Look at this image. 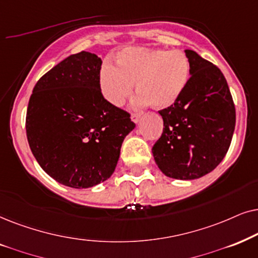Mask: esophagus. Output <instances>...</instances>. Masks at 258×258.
I'll return each instance as SVG.
<instances>
[{"instance_id": "esophagus-1", "label": "esophagus", "mask_w": 258, "mask_h": 258, "mask_svg": "<svg viewBox=\"0 0 258 258\" xmlns=\"http://www.w3.org/2000/svg\"><path fill=\"white\" fill-rule=\"evenodd\" d=\"M140 116H142V114H140V113H132V114H131L132 121L136 122V123H138L139 120H140Z\"/></svg>"}]
</instances>
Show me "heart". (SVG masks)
<instances>
[{"instance_id":"heart-1","label":"heart","mask_w":258,"mask_h":258,"mask_svg":"<svg viewBox=\"0 0 258 258\" xmlns=\"http://www.w3.org/2000/svg\"><path fill=\"white\" fill-rule=\"evenodd\" d=\"M116 63L105 64L100 72L102 94L114 106L125 102L137 81L138 104L170 107L184 94L191 75L190 61L180 50L130 47L118 54Z\"/></svg>"}]
</instances>
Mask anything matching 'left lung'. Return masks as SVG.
Instances as JSON below:
<instances>
[{
  "mask_svg": "<svg viewBox=\"0 0 258 258\" xmlns=\"http://www.w3.org/2000/svg\"><path fill=\"white\" fill-rule=\"evenodd\" d=\"M191 77L184 94L159 111L164 128L152 147L165 176L197 179L217 167L228 152L236 125V109L221 70L194 50H185Z\"/></svg>",
  "mask_w": 258,
  "mask_h": 258,
  "instance_id": "left-lung-1",
  "label": "left lung"
}]
</instances>
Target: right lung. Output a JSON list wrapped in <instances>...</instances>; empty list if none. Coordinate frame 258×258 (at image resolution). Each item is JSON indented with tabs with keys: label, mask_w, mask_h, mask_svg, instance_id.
Listing matches in <instances>:
<instances>
[{
	"label": "right lung",
	"mask_w": 258,
	"mask_h": 258,
	"mask_svg": "<svg viewBox=\"0 0 258 258\" xmlns=\"http://www.w3.org/2000/svg\"><path fill=\"white\" fill-rule=\"evenodd\" d=\"M101 63L84 50L66 57L36 82L27 108L34 157L44 172L70 187L108 179L123 139L136 127L130 113L102 95Z\"/></svg>",
	"instance_id": "obj_1"
}]
</instances>
